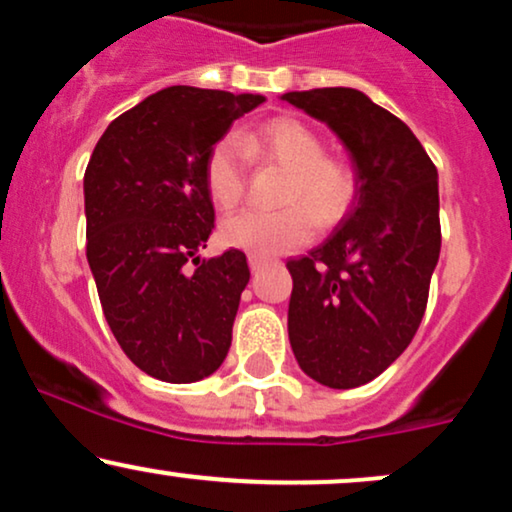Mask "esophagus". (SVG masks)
<instances>
[{
	"instance_id": "esophagus-1",
	"label": "esophagus",
	"mask_w": 512,
	"mask_h": 512,
	"mask_svg": "<svg viewBox=\"0 0 512 512\" xmlns=\"http://www.w3.org/2000/svg\"><path fill=\"white\" fill-rule=\"evenodd\" d=\"M264 264H267V260H262V257H257V255H250V269H252V274L262 272Z\"/></svg>"
}]
</instances>
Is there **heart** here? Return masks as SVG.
Returning <instances> with one entry per match:
<instances>
[{
  "label": "heart",
  "mask_w": 512,
  "mask_h": 512,
  "mask_svg": "<svg viewBox=\"0 0 512 512\" xmlns=\"http://www.w3.org/2000/svg\"><path fill=\"white\" fill-rule=\"evenodd\" d=\"M262 149L269 158L293 173L289 202L305 199L317 219L330 223L344 214L354 195V180L342 163L325 158V144L303 122L279 117L267 122L257 134L223 137L211 149L207 161V185L211 197L223 207L236 204L245 192L248 151ZM310 208V209H311ZM309 209V210H310ZM305 204L284 211L240 209L228 216L221 236L231 248L257 257H274L296 245L308 243L315 233V217Z\"/></svg>",
  "instance_id": "1"
}]
</instances>
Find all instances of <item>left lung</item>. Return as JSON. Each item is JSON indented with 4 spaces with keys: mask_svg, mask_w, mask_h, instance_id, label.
Listing matches in <instances>:
<instances>
[{
    "mask_svg": "<svg viewBox=\"0 0 512 512\" xmlns=\"http://www.w3.org/2000/svg\"><path fill=\"white\" fill-rule=\"evenodd\" d=\"M281 101L337 134L354 199L293 279L289 342L315 383L349 390L378 378L424 317L440 255L438 170L414 132L356 88L291 91Z\"/></svg>",
    "mask_w": 512,
    "mask_h": 512,
    "instance_id": "8db88e82",
    "label": "left lung"
}]
</instances>
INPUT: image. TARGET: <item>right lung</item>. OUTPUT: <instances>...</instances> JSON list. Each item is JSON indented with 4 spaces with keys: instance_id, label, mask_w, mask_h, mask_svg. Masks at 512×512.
<instances>
[{
    "instance_id": "add662e5",
    "label": "right lung",
    "mask_w": 512,
    "mask_h": 512,
    "mask_svg": "<svg viewBox=\"0 0 512 512\" xmlns=\"http://www.w3.org/2000/svg\"><path fill=\"white\" fill-rule=\"evenodd\" d=\"M260 103L163 88L110 122L88 161L86 257L105 320L129 361L163 383H197L231 349L250 269L240 250L199 255L214 228L207 161Z\"/></svg>"
}]
</instances>
